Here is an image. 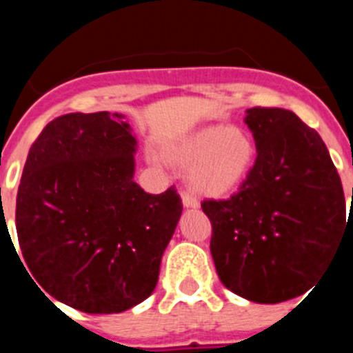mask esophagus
<instances>
[{"instance_id": "1", "label": "esophagus", "mask_w": 353, "mask_h": 353, "mask_svg": "<svg viewBox=\"0 0 353 353\" xmlns=\"http://www.w3.org/2000/svg\"><path fill=\"white\" fill-rule=\"evenodd\" d=\"M182 203L185 208H192V207H198V201H196L194 196L191 192L182 191Z\"/></svg>"}]
</instances>
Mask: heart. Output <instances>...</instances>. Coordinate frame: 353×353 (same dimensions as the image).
Masks as SVG:
<instances>
[{"label": "heart", "mask_w": 353, "mask_h": 353, "mask_svg": "<svg viewBox=\"0 0 353 353\" xmlns=\"http://www.w3.org/2000/svg\"><path fill=\"white\" fill-rule=\"evenodd\" d=\"M189 166V182L207 196H224L244 182L256 159V145L244 129L210 125L196 130L168 152Z\"/></svg>", "instance_id": "obj_1"}]
</instances>
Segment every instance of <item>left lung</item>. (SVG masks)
<instances>
[{
    "instance_id": "8db88e82",
    "label": "left lung",
    "mask_w": 353,
    "mask_h": 353,
    "mask_svg": "<svg viewBox=\"0 0 353 353\" xmlns=\"http://www.w3.org/2000/svg\"><path fill=\"white\" fill-rule=\"evenodd\" d=\"M256 161L239 191L201 203L221 283L260 304L299 297L339 251L347 208L320 134L288 109L251 108Z\"/></svg>"
}]
</instances>
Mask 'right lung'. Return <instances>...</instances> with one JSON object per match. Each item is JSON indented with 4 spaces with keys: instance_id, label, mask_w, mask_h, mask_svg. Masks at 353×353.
Returning <instances> with one entry per match:
<instances>
[{
    "instance_id": "obj_1",
    "label": "right lung",
    "mask_w": 353,
    "mask_h": 353,
    "mask_svg": "<svg viewBox=\"0 0 353 353\" xmlns=\"http://www.w3.org/2000/svg\"><path fill=\"white\" fill-rule=\"evenodd\" d=\"M123 118L99 111L49 121L17 191L28 274L43 295L90 314L121 313L152 295L182 215L174 185L148 194L132 180L138 143Z\"/></svg>"
}]
</instances>
